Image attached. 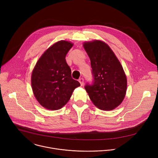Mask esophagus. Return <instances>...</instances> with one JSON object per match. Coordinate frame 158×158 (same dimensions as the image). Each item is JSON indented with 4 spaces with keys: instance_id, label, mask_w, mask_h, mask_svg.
Listing matches in <instances>:
<instances>
[{
    "instance_id": "esophagus-1",
    "label": "esophagus",
    "mask_w": 158,
    "mask_h": 158,
    "mask_svg": "<svg viewBox=\"0 0 158 158\" xmlns=\"http://www.w3.org/2000/svg\"><path fill=\"white\" fill-rule=\"evenodd\" d=\"M79 82L81 83V86H82L83 85H84V79L83 78H80L79 79Z\"/></svg>"
}]
</instances>
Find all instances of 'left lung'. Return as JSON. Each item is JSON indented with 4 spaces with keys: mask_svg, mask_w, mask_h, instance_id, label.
I'll list each match as a JSON object with an SVG mask.
<instances>
[{
    "mask_svg": "<svg viewBox=\"0 0 158 158\" xmlns=\"http://www.w3.org/2000/svg\"><path fill=\"white\" fill-rule=\"evenodd\" d=\"M91 66L93 81L85 88L100 109L110 110L123 102L127 88L123 69L112 49L100 40L83 44Z\"/></svg>",
    "mask_w": 158,
    "mask_h": 158,
    "instance_id": "obj_1",
    "label": "left lung"
}]
</instances>
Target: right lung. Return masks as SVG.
Here are the masks:
<instances>
[{"mask_svg": "<svg viewBox=\"0 0 158 158\" xmlns=\"http://www.w3.org/2000/svg\"><path fill=\"white\" fill-rule=\"evenodd\" d=\"M73 44L60 40L49 48L39 59L31 73L34 95L42 106L58 110L70 100L73 91L80 86L71 76L66 55Z\"/></svg>", "mask_w": 158, "mask_h": 158, "instance_id": "right-lung-1", "label": "right lung"}]
</instances>
